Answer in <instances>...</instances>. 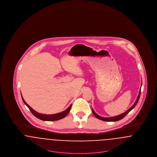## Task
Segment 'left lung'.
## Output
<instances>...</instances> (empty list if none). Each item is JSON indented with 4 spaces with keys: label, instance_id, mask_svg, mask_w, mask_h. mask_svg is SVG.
I'll return each mask as SVG.
<instances>
[{
    "label": "left lung",
    "instance_id": "8db88e82",
    "mask_svg": "<svg viewBox=\"0 0 157 157\" xmlns=\"http://www.w3.org/2000/svg\"><path fill=\"white\" fill-rule=\"evenodd\" d=\"M141 86H142V83H141ZM140 95H141V89H140V92H139V94H138V96L137 97V99H136V101H135V102L134 104V105L129 109H128L126 112H125L124 113H122V114H120L119 115L115 116V117H109V118L102 117H101V116H99V115H98V114H97L95 112H94V111L93 109H92V111L94 115H95V117H97L98 119H99V120H102V121H109V122L117 121H119V120H122V118H124L127 115V114L134 108L135 106H136V105L137 104L138 101H139V99H140Z\"/></svg>",
    "mask_w": 157,
    "mask_h": 157
}]
</instances>
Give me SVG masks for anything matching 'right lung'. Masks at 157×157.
<instances>
[{
  "label": "right lung",
  "instance_id": "1",
  "mask_svg": "<svg viewBox=\"0 0 157 157\" xmlns=\"http://www.w3.org/2000/svg\"><path fill=\"white\" fill-rule=\"evenodd\" d=\"M22 96V95H21ZM22 98L23 101L24 102V104L26 105L28 108L29 109L30 112L32 113V114L36 117L37 118L40 119V120L42 121H57V120H59L60 119H62L63 118H65L67 113L69 112L71 106L72 105H71L66 110H65L63 112H60V113H55V114H52V115H46V114H42V113H40L38 112H36L35 110H33L29 105L24 100V99L23 98L22 96Z\"/></svg>",
  "mask_w": 157,
  "mask_h": 157
}]
</instances>
